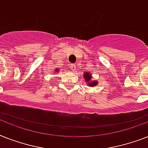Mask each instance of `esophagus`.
Masks as SVG:
<instances>
[{"mask_svg": "<svg viewBox=\"0 0 148 148\" xmlns=\"http://www.w3.org/2000/svg\"><path fill=\"white\" fill-rule=\"evenodd\" d=\"M70 69H72V71H73V72H75V70H76V69H75V66L74 64H72L70 66Z\"/></svg>", "mask_w": 148, "mask_h": 148, "instance_id": "34e87169", "label": "esophagus"}]
</instances>
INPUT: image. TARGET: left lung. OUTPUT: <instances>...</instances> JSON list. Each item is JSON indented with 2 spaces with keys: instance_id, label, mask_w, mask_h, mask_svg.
Returning a JSON list of instances; mask_svg holds the SVG:
<instances>
[{
  "instance_id": "left-lung-1",
  "label": "left lung",
  "mask_w": 148,
  "mask_h": 148,
  "mask_svg": "<svg viewBox=\"0 0 148 148\" xmlns=\"http://www.w3.org/2000/svg\"><path fill=\"white\" fill-rule=\"evenodd\" d=\"M84 79L86 81V82H87V86H95L98 84V81L95 80V81H92V75L91 73H89L88 72H86L85 74H83Z\"/></svg>"
}]
</instances>
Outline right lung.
<instances>
[{
    "instance_id": "add662e5",
    "label": "right lung",
    "mask_w": 148,
    "mask_h": 148,
    "mask_svg": "<svg viewBox=\"0 0 148 148\" xmlns=\"http://www.w3.org/2000/svg\"><path fill=\"white\" fill-rule=\"evenodd\" d=\"M59 71H60V70H59V69H55L56 73H57V72H59Z\"/></svg>"
}]
</instances>
